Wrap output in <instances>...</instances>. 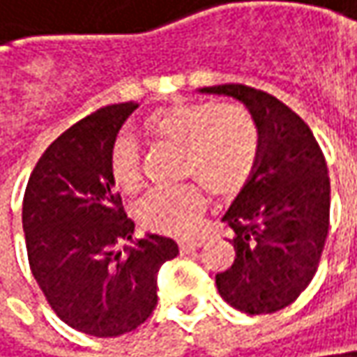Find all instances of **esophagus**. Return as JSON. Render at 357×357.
I'll list each match as a JSON object with an SVG mask.
<instances>
[{
    "instance_id": "obj_1",
    "label": "esophagus",
    "mask_w": 357,
    "mask_h": 357,
    "mask_svg": "<svg viewBox=\"0 0 357 357\" xmlns=\"http://www.w3.org/2000/svg\"><path fill=\"white\" fill-rule=\"evenodd\" d=\"M204 242L202 241H181L179 242V250L181 252H194L196 248H199Z\"/></svg>"
}]
</instances>
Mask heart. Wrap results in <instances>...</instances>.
Returning a JSON list of instances; mask_svg holds the SVG:
<instances>
[{"instance_id":"1","label":"heart","mask_w":357,"mask_h":357,"mask_svg":"<svg viewBox=\"0 0 357 357\" xmlns=\"http://www.w3.org/2000/svg\"><path fill=\"white\" fill-rule=\"evenodd\" d=\"M145 133L178 145L179 174L196 178L216 198H234L252 179L261 159V133L252 116L232 105H174L143 123ZM109 174L123 194L139 192L141 158L129 137H119L109 155ZM206 198L194 183L155 190L141 202L137 218L161 234L194 230Z\"/></svg>"}]
</instances>
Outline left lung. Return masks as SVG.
<instances>
[{
  "label": "left lung",
  "mask_w": 357,
  "mask_h": 357,
  "mask_svg": "<svg viewBox=\"0 0 357 357\" xmlns=\"http://www.w3.org/2000/svg\"><path fill=\"white\" fill-rule=\"evenodd\" d=\"M242 102L261 133V159L222 222L236 259L216 275L220 297L250 315L293 303L311 283L329 230L324 153L301 116L279 98L244 84L198 89Z\"/></svg>",
  "instance_id": "1"
}]
</instances>
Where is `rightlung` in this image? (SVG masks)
<instances>
[{
	"label": "right lung",
	"instance_id": "obj_1",
	"mask_svg": "<svg viewBox=\"0 0 357 357\" xmlns=\"http://www.w3.org/2000/svg\"><path fill=\"white\" fill-rule=\"evenodd\" d=\"M137 102L84 116L36 163L22 208L33 279L56 315L76 331L116 337L143 324L158 305L161 264L176 241L145 234L133 242L109 174V155ZM131 240V245H121Z\"/></svg>",
	"mask_w": 357,
	"mask_h": 357
}]
</instances>
